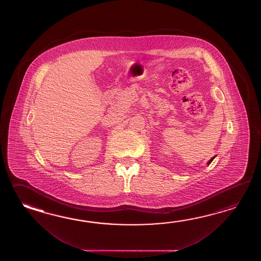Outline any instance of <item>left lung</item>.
Returning <instances> with one entry per match:
<instances>
[{
    "mask_svg": "<svg viewBox=\"0 0 261 261\" xmlns=\"http://www.w3.org/2000/svg\"><path fill=\"white\" fill-rule=\"evenodd\" d=\"M215 156H216V155H215ZM215 156H213V158H212L211 160H210V161H208V165H209V164H210V163H211L212 161H213V160H214V159H215Z\"/></svg>",
    "mask_w": 261,
    "mask_h": 261,
    "instance_id": "8db88e82",
    "label": "left lung"
}]
</instances>
